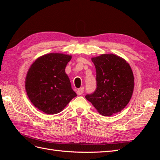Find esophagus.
I'll return each mask as SVG.
<instances>
[{"label": "esophagus", "mask_w": 160, "mask_h": 160, "mask_svg": "<svg viewBox=\"0 0 160 160\" xmlns=\"http://www.w3.org/2000/svg\"><path fill=\"white\" fill-rule=\"evenodd\" d=\"M83 91H84V88L83 87H81L80 89H78L76 91V93L78 95H82L83 93Z\"/></svg>", "instance_id": "esophagus-1"}]
</instances>
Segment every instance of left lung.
Here are the masks:
<instances>
[{
	"label": "left lung",
	"mask_w": 160,
	"mask_h": 160,
	"mask_svg": "<svg viewBox=\"0 0 160 160\" xmlns=\"http://www.w3.org/2000/svg\"><path fill=\"white\" fill-rule=\"evenodd\" d=\"M91 60L96 69L97 88L85 98L100 114L111 116L124 109L130 101L133 73L127 61L113 53L102 54Z\"/></svg>",
	"instance_id": "left-lung-1"
}]
</instances>
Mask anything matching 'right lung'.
<instances>
[{
	"instance_id": "right-lung-1",
	"label": "right lung",
	"mask_w": 160,
	"mask_h": 160,
	"mask_svg": "<svg viewBox=\"0 0 160 160\" xmlns=\"http://www.w3.org/2000/svg\"><path fill=\"white\" fill-rule=\"evenodd\" d=\"M71 56L50 53L38 58L27 73L25 89L33 106L45 114L62 111L77 94L65 73Z\"/></svg>"
}]
</instances>
